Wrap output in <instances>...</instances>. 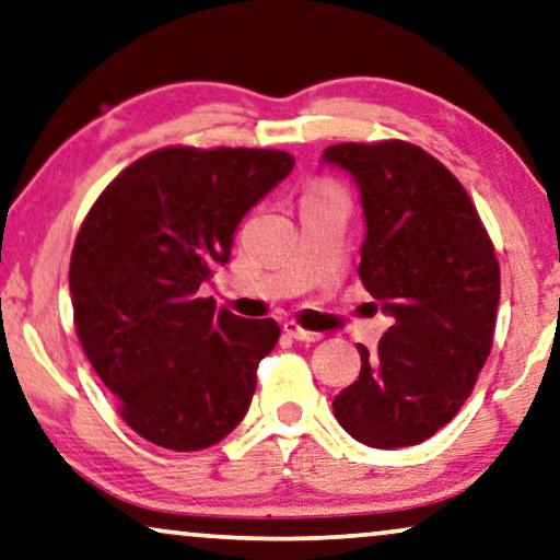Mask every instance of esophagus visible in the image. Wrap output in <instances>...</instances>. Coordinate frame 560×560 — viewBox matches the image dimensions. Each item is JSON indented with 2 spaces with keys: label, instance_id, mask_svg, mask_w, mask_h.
<instances>
[{
  "label": "esophagus",
  "instance_id": "esophagus-1",
  "mask_svg": "<svg viewBox=\"0 0 560 560\" xmlns=\"http://www.w3.org/2000/svg\"><path fill=\"white\" fill-rule=\"evenodd\" d=\"M283 334H289V337L296 339V341H306V345H312V341H319V339H322V334L299 327L296 322H287V324H283Z\"/></svg>",
  "mask_w": 560,
  "mask_h": 560
}]
</instances>
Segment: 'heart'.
I'll list each match as a JSON object with an SVG mask.
<instances>
[{"label":"heart","mask_w":560,"mask_h":560,"mask_svg":"<svg viewBox=\"0 0 560 560\" xmlns=\"http://www.w3.org/2000/svg\"><path fill=\"white\" fill-rule=\"evenodd\" d=\"M334 186H329V183H322V186H316V190H331Z\"/></svg>","instance_id":"obj_1"}]
</instances>
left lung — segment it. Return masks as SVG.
Returning a JSON list of instances; mask_svg holds the SVG:
<instances>
[{"label":"left lung","mask_w":560,"mask_h":560,"mask_svg":"<svg viewBox=\"0 0 560 560\" xmlns=\"http://www.w3.org/2000/svg\"><path fill=\"white\" fill-rule=\"evenodd\" d=\"M324 161L360 186V279L392 316L377 352L357 347L360 377L334 397V417L364 445L410 447L453 420L493 347V241L460 180L422 148L339 143Z\"/></svg>","instance_id":"obj_1"}]
</instances>
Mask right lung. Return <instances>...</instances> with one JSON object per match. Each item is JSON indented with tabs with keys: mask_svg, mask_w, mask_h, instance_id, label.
<instances>
[{
	"mask_svg": "<svg viewBox=\"0 0 560 560\" xmlns=\"http://www.w3.org/2000/svg\"><path fill=\"white\" fill-rule=\"evenodd\" d=\"M294 168L283 150L171 145L128 165L74 238V329L130 430L194 453L221 442L252 405L273 319L200 296L233 233Z\"/></svg>",
	"mask_w": 560,
	"mask_h": 560,
	"instance_id": "1",
	"label": "right lung"
}]
</instances>
